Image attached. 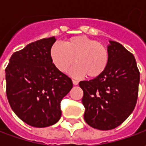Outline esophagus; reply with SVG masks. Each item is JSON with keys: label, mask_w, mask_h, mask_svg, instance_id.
<instances>
[{"label": "esophagus", "mask_w": 146, "mask_h": 146, "mask_svg": "<svg viewBox=\"0 0 146 146\" xmlns=\"http://www.w3.org/2000/svg\"><path fill=\"white\" fill-rule=\"evenodd\" d=\"M72 82H73V84H74V85H77V84H79V81L76 80H72Z\"/></svg>", "instance_id": "obj_1"}]
</instances>
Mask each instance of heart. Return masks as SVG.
<instances>
[{
    "label": "heart",
    "mask_w": 146,
    "mask_h": 146,
    "mask_svg": "<svg viewBox=\"0 0 146 146\" xmlns=\"http://www.w3.org/2000/svg\"><path fill=\"white\" fill-rule=\"evenodd\" d=\"M54 66L62 72H66L75 61L77 65L70 70L75 76L97 78L106 70L109 62L106 47L98 40L85 36H76L64 43L54 44L50 49Z\"/></svg>",
    "instance_id": "obj_1"
}]
</instances>
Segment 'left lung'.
<instances>
[{
	"instance_id": "1",
	"label": "left lung",
	"mask_w": 146,
	"mask_h": 146,
	"mask_svg": "<svg viewBox=\"0 0 146 146\" xmlns=\"http://www.w3.org/2000/svg\"><path fill=\"white\" fill-rule=\"evenodd\" d=\"M108 65L100 76L80 82L84 120L99 130L120 125L132 114L138 97L140 72L133 54L121 44L110 41Z\"/></svg>"
}]
</instances>
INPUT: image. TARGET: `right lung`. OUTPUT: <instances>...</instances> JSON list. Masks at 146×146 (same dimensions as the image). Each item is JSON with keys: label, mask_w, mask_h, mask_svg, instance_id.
<instances>
[{"label": "right lung", "mask_w": 146, "mask_h": 146, "mask_svg": "<svg viewBox=\"0 0 146 146\" xmlns=\"http://www.w3.org/2000/svg\"><path fill=\"white\" fill-rule=\"evenodd\" d=\"M56 39L44 38L13 53L5 68L6 95L15 115L28 125L44 127L61 118V102L73 87L54 66L50 49Z\"/></svg>", "instance_id": "add662e5"}]
</instances>
